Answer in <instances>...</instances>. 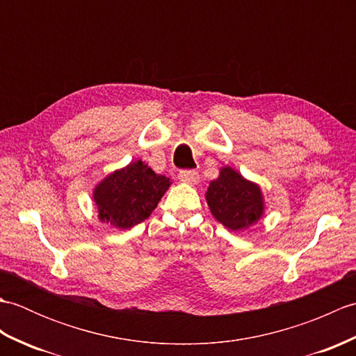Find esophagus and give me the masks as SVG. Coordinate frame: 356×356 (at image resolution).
Returning <instances> with one entry per match:
<instances>
[{
	"label": "esophagus",
	"mask_w": 356,
	"mask_h": 356,
	"mask_svg": "<svg viewBox=\"0 0 356 356\" xmlns=\"http://www.w3.org/2000/svg\"><path fill=\"white\" fill-rule=\"evenodd\" d=\"M199 174L193 171V170H185V171H180L179 172V180L180 182L184 184H188V185H195L199 184Z\"/></svg>",
	"instance_id": "obj_1"
}]
</instances>
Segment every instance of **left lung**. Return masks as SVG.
Listing matches in <instances>:
<instances>
[{
	"label": "left lung",
	"mask_w": 356,
	"mask_h": 356,
	"mask_svg": "<svg viewBox=\"0 0 356 356\" xmlns=\"http://www.w3.org/2000/svg\"><path fill=\"white\" fill-rule=\"evenodd\" d=\"M205 199L216 220L231 231L251 228L264 214L261 188L231 166H222L211 180Z\"/></svg>",
	"instance_id": "8db88e82"
}]
</instances>
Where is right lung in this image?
Here are the masks:
<instances>
[{
    "label": "right lung",
    "instance_id": "right-lung-1",
    "mask_svg": "<svg viewBox=\"0 0 356 356\" xmlns=\"http://www.w3.org/2000/svg\"><path fill=\"white\" fill-rule=\"evenodd\" d=\"M171 180L139 161L110 172L93 190L97 217L119 229L145 220L168 191Z\"/></svg>",
    "mask_w": 356,
    "mask_h": 356
}]
</instances>
